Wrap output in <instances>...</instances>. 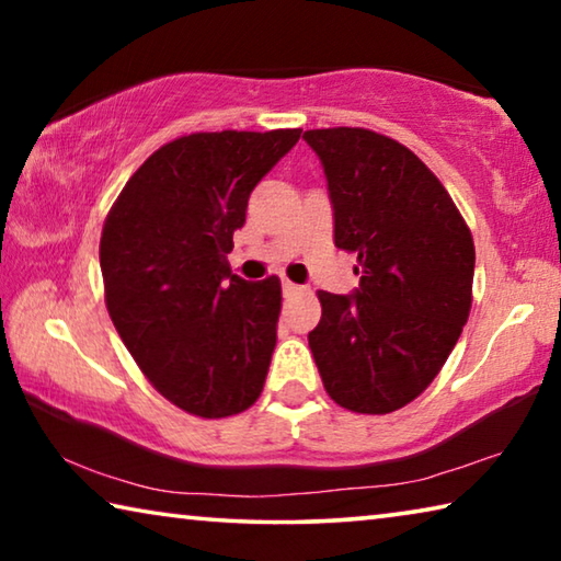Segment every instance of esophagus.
I'll return each instance as SVG.
<instances>
[{
  "label": "esophagus",
  "instance_id": "1",
  "mask_svg": "<svg viewBox=\"0 0 561 561\" xmlns=\"http://www.w3.org/2000/svg\"><path fill=\"white\" fill-rule=\"evenodd\" d=\"M282 291H284V297L291 299V297H297V294H304L307 289L299 287V284H294V282H282Z\"/></svg>",
  "mask_w": 561,
  "mask_h": 561
}]
</instances>
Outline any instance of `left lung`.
<instances>
[{"label": "left lung", "instance_id": "1", "mask_svg": "<svg viewBox=\"0 0 561 561\" xmlns=\"http://www.w3.org/2000/svg\"><path fill=\"white\" fill-rule=\"evenodd\" d=\"M324 168L334 244L356 252L354 294L319 291L309 346L327 393L354 413L398 411L458 344L472 304L474 244L421 158L366 128L304 133Z\"/></svg>", "mask_w": 561, "mask_h": 561}]
</instances>
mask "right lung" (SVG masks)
Masks as SVG:
<instances>
[{"instance_id":"obj_1","label":"right lung","mask_w":561,"mask_h":561,"mask_svg":"<svg viewBox=\"0 0 561 561\" xmlns=\"http://www.w3.org/2000/svg\"><path fill=\"white\" fill-rule=\"evenodd\" d=\"M299 128L193 133L158 148L101 234L106 307L160 396L201 417L257 401L277 346L282 284L232 274L227 254L254 185Z\"/></svg>"}]
</instances>
